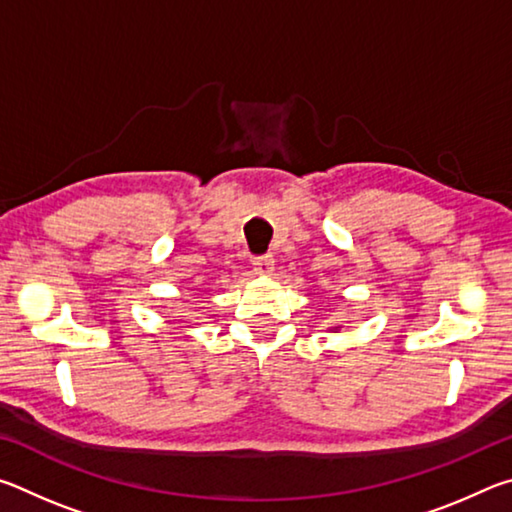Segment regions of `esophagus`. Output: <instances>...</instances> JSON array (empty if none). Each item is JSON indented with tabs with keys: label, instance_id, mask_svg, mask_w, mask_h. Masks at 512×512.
Masks as SVG:
<instances>
[{
	"label": "esophagus",
	"instance_id": "1",
	"mask_svg": "<svg viewBox=\"0 0 512 512\" xmlns=\"http://www.w3.org/2000/svg\"><path fill=\"white\" fill-rule=\"evenodd\" d=\"M273 266H275L273 255L253 257V268H255L257 275H271L273 273Z\"/></svg>",
	"mask_w": 512,
	"mask_h": 512
}]
</instances>
